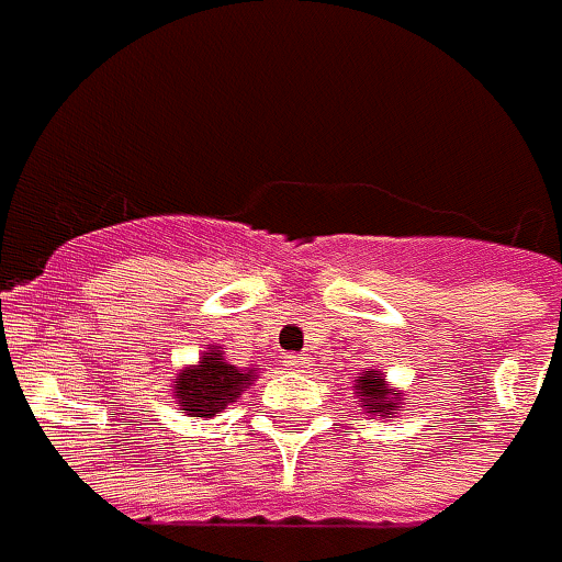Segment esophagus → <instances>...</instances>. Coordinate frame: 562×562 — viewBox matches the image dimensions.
Returning <instances> with one entry per match:
<instances>
[{
	"label": "esophagus",
	"mask_w": 562,
	"mask_h": 562,
	"mask_svg": "<svg viewBox=\"0 0 562 562\" xmlns=\"http://www.w3.org/2000/svg\"><path fill=\"white\" fill-rule=\"evenodd\" d=\"M288 368L291 370H308L311 368V356L308 353H291L288 356Z\"/></svg>",
	"instance_id": "obj_1"
}]
</instances>
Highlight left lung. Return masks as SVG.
Returning a JSON list of instances; mask_svg holds the SVG:
<instances>
[{
  "instance_id": "obj_1",
  "label": "left lung",
  "mask_w": 562,
  "mask_h": 562,
  "mask_svg": "<svg viewBox=\"0 0 562 562\" xmlns=\"http://www.w3.org/2000/svg\"><path fill=\"white\" fill-rule=\"evenodd\" d=\"M356 390H359V396H362V407L368 409V413H373V416L393 418L396 404H402L398 390H390L387 384H384L382 370H364V373L356 375Z\"/></svg>"
}]
</instances>
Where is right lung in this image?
Returning a JSON list of instances; mask_svg holds the SVG:
<instances>
[{"instance_id":"obj_1","label":"right lung","mask_w":562,"mask_h":562,"mask_svg":"<svg viewBox=\"0 0 562 562\" xmlns=\"http://www.w3.org/2000/svg\"><path fill=\"white\" fill-rule=\"evenodd\" d=\"M251 382L254 370L234 368L223 359V350L209 348L198 364H189L175 375V404L192 418H212L226 409L228 402L240 398L243 387Z\"/></svg>"}]
</instances>
